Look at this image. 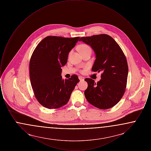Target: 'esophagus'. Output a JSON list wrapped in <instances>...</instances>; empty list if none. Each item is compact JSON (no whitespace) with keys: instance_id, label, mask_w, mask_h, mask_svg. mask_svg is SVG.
Masks as SVG:
<instances>
[{"instance_id":"34e87169","label":"esophagus","mask_w":151,"mask_h":151,"mask_svg":"<svg viewBox=\"0 0 151 151\" xmlns=\"http://www.w3.org/2000/svg\"><path fill=\"white\" fill-rule=\"evenodd\" d=\"M79 79L80 81H83L84 80V77H82V76H79Z\"/></svg>"}]
</instances>
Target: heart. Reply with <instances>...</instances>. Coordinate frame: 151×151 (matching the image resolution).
<instances>
[{
  "mask_svg": "<svg viewBox=\"0 0 151 151\" xmlns=\"http://www.w3.org/2000/svg\"><path fill=\"white\" fill-rule=\"evenodd\" d=\"M79 49H80V51L81 53V52H86V51H91V47H90L89 45H86V44H82V45H81L79 46ZM71 53H72V51H71V52L69 53V57L71 55Z\"/></svg>",
  "mask_w": 151,
  "mask_h": 151,
  "instance_id": "b5f03b06",
  "label": "heart"
}]
</instances>
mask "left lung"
I'll return each mask as SVG.
<instances>
[{
    "label": "left lung",
    "mask_w": 151,
    "mask_h": 151,
    "mask_svg": "<svg viewBox=\"0 0 151 151\" xmlns=\"http://www.w3.org/2000/svg\"><path fill=\"white\" fill-rule=\"evenodd\" d=\"M91 46L96 54L92 71L102 73L96 83L84 79L88 88L84 92L86 100L96 108L108 109L122 99L126 88L129 68L126 58L115 40L107 35L83 37L79 41Z\"/></svg>",
    "instance_id": "1"
}]
</instances>
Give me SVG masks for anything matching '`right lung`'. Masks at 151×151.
I'll return each instance as SVG.
<instances>
[{
  "label": "right lung",
  "mask_w": 151,
  "mask_h": 151,
  "mask_svg": "<svg viewBox=\"0 0 151 151\" xmlns=\"http://www.w3.org/2000/svg\"><path fill=\"white\" fill-rule=\"evenodd\" d=\"M80 37L47 36L38 44L29 63L31 86L40 104L48 109L65 105L80 81L76 75L62 79L61 67L67 62L70 51Z\"/></svg>",
  "instance_id": "1"
}]
</instances>
